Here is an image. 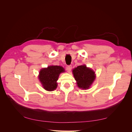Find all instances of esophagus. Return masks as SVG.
Instances as JSON below:
<instances>
[{"label": "esophagus", "mask_w": 132, "mask_h": 132, "mask_svg": "<svg viewBox=\"0 0 132 132\" xmlns=\"http://www.w3.org/2000/svg\"><path fill=\"white\" fill-rule=\"evenodd\" d=\"M66 69H67V71H68V73H70V71H71V69H72V66H71V65H70L67 66Z\"/></svg>", "instance_id": "1"}]
</instances>
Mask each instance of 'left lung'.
Wrapping results in <instances>:
<instances>
[{
    "label": "left lung",
    "mask_w": 132,
    "mask_h": 132,
    "mask_svg": "<svg viewBox=\"0 0 132 132\" xmlns=\"http://www.w3.org/2000/svg\"><path fill=\"white\" fill-rule=\"evenodd\" d=\"M73 73L79 87L89 89L95 79V72L85 65H79L73 70Z\"/></svg>",
    "instance_id": "obj_1"
}]
</instances>
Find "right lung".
<instances>
[{"instance_id":"add662e5","label":"right lung","mask_w":132,"mask_h":132,"mask_svg":"<svg viewBox=\"0 0 132 132\" xmlns=\"http://www.w3.org/2000/svg\"><path fill=\"white\" fill-rule=\"evenodd\" d=\"M63 72H64V69L61 66L52 65L42 69L38 78L43 88L47 91L54 90L57 87L59 75Z\"/></svg>"}]
</instances>
